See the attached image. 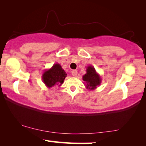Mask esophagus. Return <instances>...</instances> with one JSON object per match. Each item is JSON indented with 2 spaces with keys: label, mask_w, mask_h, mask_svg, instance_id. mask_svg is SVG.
Here are the masks:
<instances>
[{
  "label": "esophagus",
  "mask_w": 146,
  "mask_h": 146,
  "mask_svg": "<svg viewBox=\"0 0 146 146\" xmlns=\"http://www.w3.org/2000/svg\"><path fill=\"white\" fill-rule=\"evenodd\" d=\"M77 75V71H76V70H73L72 71V75H73V77H76Z\"/></svg>",
  "instance_id": "esophagus-1"
}]
</instances>
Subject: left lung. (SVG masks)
Segmentation results:
<instances>
[{"label": "left lung", "mask_w": 146, "mask_h": 146, "mask_svg": "<svg viewBox=\"0 0 146 146\" xmlns=\"http://www.w3.org/2000/svg\"><path fill=\"white\" fill-rule=\"evenodd\" d=\"M82 79L84 81L86 89L90 91L96 89L102 83V78L100 74L97 73L95 68L91 65L87 67L86 73L83 75Z\"/></svg>", "instance_id": "obj_1"}]
</instances>
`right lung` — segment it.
Wrapping results in <instances>:
<instances>
[{
    "label": "right lung",
    "mask_w": 146,
    "mask_h": 146,
    "mask_svg": "<svg viewBox=\"0 0 146 146\" xmlns=\"http://www.w3.org/2000/svg\"><path fill=\"white\" fill-rule=\"evenodd\" d=\"M66 77L67 73L63 69L61 65L55 63L51 68L46 69L43 72L42 79L46 87L49 89L54 86H61Z\"/></svg>",
    "instance_id": "1"
}]
</instances>
